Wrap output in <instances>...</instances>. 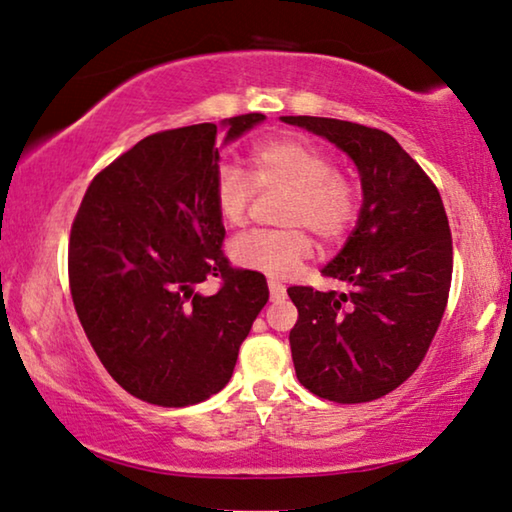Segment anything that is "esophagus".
<instances>
[{"instance_id": "34e87169", "label": "esophagus", "mask_w": 512, "mask_h": 512, "mask_svg": "<svg viewBox=\"0 0 512 512\" xmlns=\"http://www.w3.org/2000/svg\"><path fill=\"white\" fill-rule=\"evenodd\" d=\"M269 292H271V301H282V299H285L287 289H285V285H282V282L269 280Z\"/></svg>"}]
</instances>
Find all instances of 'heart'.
I'll use <instances>...</instances> for the list:
<instances>
[{
    "label": "heart",
    "mask_w": 512,
    "mask_h": 512,
    "mask_svg": "<svg viewBox=\"0 0 512 512\" xmlns=\"http://www.w3.org/2000/svg\"><path fill=\"white\" fill-rule=\"evenodd\" d=\"M250 183L230 165H220L213 179V204L220 220L239 227L253 209L255 188H289L282 209V230H253L236 236L232 259L243 269L269 278H289L312 255V236L319 241H340L358 218L361 195L356 183L335 172V160L303 137H271L257 142L248 154Z\"/></svg>",
    "instance_id": "heart-1"
}]
</instances>
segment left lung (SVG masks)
I'll return each instance as SVG.
<instances>
[{
  "instance_id": "8db88e82",
  "label": "left lung",
  "mask_w": 512,
  "mask_h": 512,
  "mask_svg": "<svg viewBox=\"0 0 512 512\" xmlns=\"http://www.w3.org/2000/svg\"><path fill=\"white\" fill-rule=\"evenodd\" d=\"M282 121L345 151L363 188L354 232L322 269L352 289H287L299 310L289 331L296 377L331 402L377 400L414 375L444 317L453 276L444 202L423 167L379 128L326 117Z\"/></svg>"
}]
</instances>
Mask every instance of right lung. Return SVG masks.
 <instances>
[{"instance_id": "obj_1", "label": "right lung", "mask_w": 512, "mask_h": 512, "mask_svg": "<svg viewBox=\"0 0 512 512\" xmlns=\"http://www.w3.org/2000/svg\"><path fill=\"white\" fill-rule=\"evenodd\" d=\"M266 117L225 119V142ZM216 124L144 137L89 183L68 241V282L105 370L135 398L188 407L230 381L269 301L266 278L234 269L213 204ZM220 277L204 297L196 285Z\"/></svg>"}]
</instances>
